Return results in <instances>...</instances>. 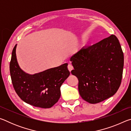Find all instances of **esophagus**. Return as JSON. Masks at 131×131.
<instances>
[{"label": "esophagus", "instance_id": "1", "mask_svg": "<svg viewBox=\"0 0 131 131\" xmlns=\"http://www.w3.org/2000/svg\"><path fill=\"white\" fill-rule=\"evenodd\" d=\"M68 70L71 72L73 69V66L71 65V64H69L68 66Z\"/></svg>", "mask_w": 131, "mask_h": 131}]
</instances>
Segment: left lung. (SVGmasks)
I'll use <instances>...</instances> for the list:
<instances>
[{
  "mask_svg": "<svg viewBox=\"0 0 131 131\" xmlns=\"http://www.w3.org/2000/svg\"><path fill=\"white\" fill-rule=\"evenodd\" d=\"M70 60L74 68L71 73L78 79L79 94L84 101L99 103L118 90L123 77L124 54L115 35L83 47Z\"/></svg>",
  "mask_w": 131,
  "mask_h": 131,
  "instance_id": "1",
  "label": "left lung"
}]
</instances>
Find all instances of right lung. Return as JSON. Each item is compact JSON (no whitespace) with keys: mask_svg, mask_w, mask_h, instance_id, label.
Here are the masks:
<instances>
[{"mask_svg":"<svg viewBox=\"0 0 131 131\" xmlns=\"http://www.w3.org/2000/svg\"><path fill=\"white\" fill-rule=\"evenodd\" d=\"M17 44L12 51L10 72L18 96L26 103L44 108L54 106L61 96L62 84L70 75L68 63L43 72L29 74L21 69L16 57Z\"/></svg>","mask_w":131,"mask_h":131,"instance_id":"1","label":"right lung"}]
</instances>
